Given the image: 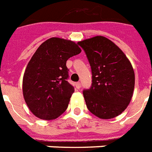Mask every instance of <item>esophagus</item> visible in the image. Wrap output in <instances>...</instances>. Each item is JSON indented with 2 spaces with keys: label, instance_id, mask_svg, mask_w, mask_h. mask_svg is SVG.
Instances as JSON below:
<instances>
[{
  "label": "esophagus",
  "instance_id": "1",
  "mask_svg": "<svg viewBox=\"0 0 152 152\" xmlns=\"http://www.w3.org/2000/svg\"><path fill=\"white\" fill-rule=\"evenodd\" d=\"M75 86H76V88H77V89H80V88H81V83H80V82H77V83H76Z\"/></svg>",
  "mask_w": 152,
  "mask_h": 152
}]
</instances>
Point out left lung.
I'll use <instances>...</instances> for the list:
<instances>
[{"mask_svg":"<svg viewBox=\"0 0 152 152\" xmlns=\"http://www.w3.org/2000/svg\"><path fill=\"white\" fill-rule=\"evenodd\" d=\"M85 51L92 73L83 97L91 113L101 119L120 115L132 99L135 74L131 62L115 43L103 36L78 42Z\"/></svg>","mask_w":152,"mask_h":152,"instance_id":"left-lung-1","label":"left lung"}]
</instances>
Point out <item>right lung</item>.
Returning <instances> with one entry per match:
<instances>
[{"label": "right lung", "instance_id": "add662e5", "mask_svg": "<svg viewBox=\"0 0 152 152\" xmlns=\"http://www.w3.org/2000/svg\"><path fill=\"white\" fill-rule=\"evenodd\" d=\"M80 52L76 42L54 37L42 43L32 56L23 74V95L37 118L53 120L66 110L74 92L67 81L66 61Z\"/></svg>", "mask_w": 152, "mask_h": 152}]
</instances>
